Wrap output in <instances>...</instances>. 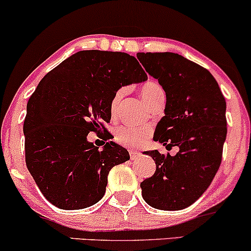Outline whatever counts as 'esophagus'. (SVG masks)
<instances>
[{
  "label": "esophagus",
  "instance_id": "34e87169",
  "mask_svg": "<svg viewBox=\"0 0 251 251\" xmlns=\"http://www.w3.org/2000/svg\"><path fill=\"white\" fill-rule=\"evenodd\" d=\"M129 155H131V159L133 160V159H135V158L139 157L140 153H139V152H137V151H129Z\"/></svg>",
  "mask_w": 251,
  "mask_h": 251
}]
</instances>
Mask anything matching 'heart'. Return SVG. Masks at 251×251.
Segmentation results:
<instances>
[{
  "label": "heart",
  "instance_id": "obj_1",
  "mask_svg": "<svg viewBox=\"0 0 251 251\" xmlns=\"http://www.w3.org/2000/svg\"><path fill=\"white\" fill-rule=\"evenodd\" d=\"M144 101L148 105L154 106L155 103L164 100L165 91L159 82L154 80H149L144 82L140 87ZM124 96V88L118 89L111 100V111L113 112L119 105V101ZM152 134V129L150 127H135V126H123L118 128L116 132V140L119 144L127 148H140L150 139Z\"/></svg>",
  "mask_w": 251,
  "mask_h": 251
}]
</instances>
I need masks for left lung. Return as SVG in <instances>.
Returning <instances> with one entry per match:
<instances>
[{"label": "left lung", "mask_w": 251, "mask_h": 251, "mask_svg": "<svg viewBox=\"0 0 251 251\" xmlns=\"http://www.w3.org/2000/svg\"><path fill=\"white\" fill-rule=\"evenodd\" d=\"M138 60L166 93L165 116L153 139L175 155L154 151L157 169L140 183L152 208L174 211L194 204L209 188L222 163L226 138V103L212 74L175 53H138Z\"/></svg>", "instance_id": "left-lung-1"}]
</instances>
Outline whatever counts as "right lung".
Listing matches in <instances>:
<instances>
[{
	"label": "right lung",
	"instance_id": "right-lung-1",
	"mask_svg": "<svg viewBox=\"0 0 251 251\" xmlns=\"http://www.w3.org/2000/svg\"><path fill=\"white\" fill-rule=\"evenodd\" d=\"M146 79L134 56L105 50L77 51L43 76L27 103L25 152L27 169L53 205L77 210L101 200L109 170L129 154L113 142L99 150L87 135L109 139L103 124L111 120L114 93Z\"/></svg>",
	"mask_w": 251,
	"mask_h": 251
}]
</instances>
